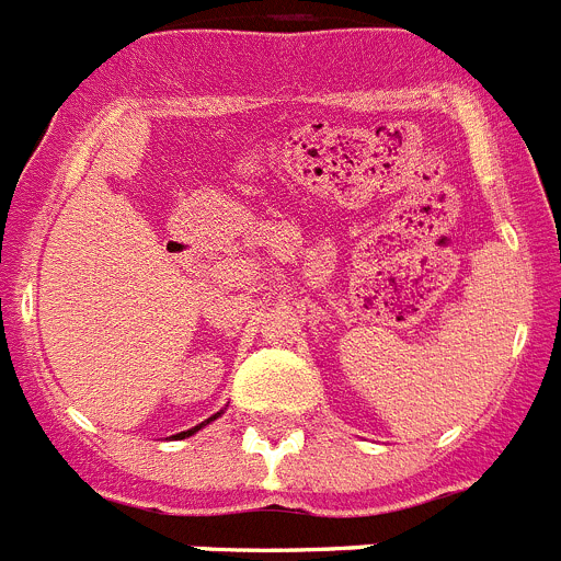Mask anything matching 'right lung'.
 Returning a JSON list of instances; mask_svg holds the SVG:
<instances>
[{"label":"right lung","mask_w":561,"mask_h":561,"mask_svg":"<svg viewBox=\"0 0 561 561\" xmlns=\"http://www.w3.org/2000/svg\"><path fill=\"white\" fill-rule=\"evenodd\" d=\"M199 430V427H196ZM196 430H187V433H180V435H173V438H185V435H191V433H196Z\"/></svg>","instance_id":"1"}]
</instances>
